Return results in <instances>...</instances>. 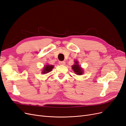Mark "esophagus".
<instances>
[{"instance_id":"34e87169","label":"esophagus","mask_w":126,"mask_h":126,"mask_svg":"<svg viewBox=\"0 0 126 126\" xmlns=\"http://www.w3.org/2000/svg\"><path fill=\"white\" fill-rule=\"evenodd\" d=\"M59 64H60V65H64L65 64V62H63V61H60V62H59Z\"/></svg>"}]
</instances>
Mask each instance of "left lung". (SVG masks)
<instances>
[{"instance_id": "1", "label": "left lung", "mask_w": 126, "mask_h": 126, "mask_svg": "<svg viewBox=\"0 0 126 126\" xmlns=\"http://www.w3.org/2000/svg\"><path fill=\"white\" fill-rule=\"evenodd\" d=\"M72 68L74 72L77 75H81L83 74L82 69H81V68L79 66L77 61H75V64L72 66Z\"/></svg>"}]
</instances>
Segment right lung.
Instances as JSON below:
<instances>
[{
	"mask_svg": "<svg viewBox=\"0 0 126 126\" xmlns=\"http://www.w3.org/2000/svg\"><path fill=\"white\" fill-rule=\"evenodd\" d=\"M53 68H54V66L46 65L44 69H43V72H42V73H43V74L48 73V72H49L52 70Z\"/></svg>",
	"mask_w": 126,
	"mask_h": 126,
	"instance_id": "obj_1",
	"label": "right lung"
}]
</instances>
